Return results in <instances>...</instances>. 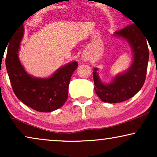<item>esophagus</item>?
<instances>
[{
    "instance_id": "34e87169",
    "label": "esophagus",
    "mask_w": 157,
    "mask_h": 157,
    "mask_svg": "<svg viewBox=\"0 0 157 157\" xmlns=\"http://www.w3.org/2000/svg\"><path fill=\"white\" fill-rule=\"evenodd\" d=\"M83 60H85V61H86V58H84V59H83Z\"/></svg>"
}]
</instances>
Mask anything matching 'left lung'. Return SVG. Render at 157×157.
Masks as SVG:
<instances>
[{"mask_svg": "<svg viewBox=\"0 0 157 157\" xmlns=\"http://www.w3.org/2000/svg\"><path fill=\"white\" fill-rule=\"evenodd\" d=\"M113 36L128 43L133 52V61L127 70L113 77L109 83L103 82L97 73L98 68H94L96 94L102 101L111 104L129 99L140 91L144 83L149 61L147 39L136 24L116 31Z\"/></svg>", "mask_w": 157, "mask_h": 157, "instance_id": "left-lung-1", "label": "left lung"}]
</instances>
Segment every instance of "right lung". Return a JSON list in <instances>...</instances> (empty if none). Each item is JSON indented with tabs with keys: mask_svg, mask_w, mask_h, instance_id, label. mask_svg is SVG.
<instances>
[{
	"mask_svg": "<svg viewBox=\"0 0 157 157\" xmlns=\"http://www.w3.org/2000/svg\"><path fill=\"white\" fill-rule=\"evenodd\" d=\"M23 36L22 25L10 40L6 59V69L14 94L23 104L36 111L51 112L56 110L67 100L68 85L78 63L70 62L46 78L34 77L28 74L19 60L18 51Z\"/></svg>",
	"mask_w": 157,
	"mask_h": 157,
	"instance_id": "right-lung-1",
	"label": "right lung"
}]
</instances>
